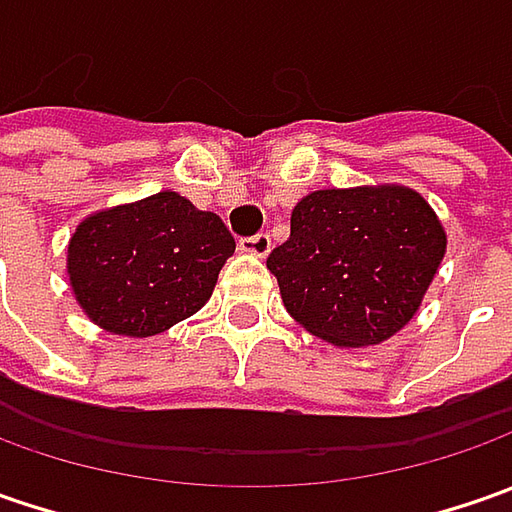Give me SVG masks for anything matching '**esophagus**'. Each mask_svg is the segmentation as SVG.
<instances>
[{
    "label": "esophagus",
    "instance_id": "esophagus-1",
    "mask_svg": "<svg viewBox=\"0 0 512 512\" xmlns=\"http://www.w3.org/2000/svg\"><path fill=\"white\" fill-rule=\"evenodd\" d=\"M239 247H242L245 253H250V256H267V253H270V247H273V242H270V236H267V233H256V236L239 239Z\"/></svg>",
    "mask_w": 512,
    "mask_h": 512
}]
</instances>
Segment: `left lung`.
Returning a JSON list of instances; mask_svg holds the SVG:
<instances>
[{"instance_id": "left-lung-1", "label": "left lung", "mask_w": 512, "mask_h": 512, "mask_svg": "<svg viewBox=\"0 0 512 512\" xmlns=\"http://www.w3.org/2000/svg\"><path fill=\"white\" fill-rule=\"evenodd\" d=\"M447 236L407 187L316 190L290 213V239L273 247L287 313L336 347L379 344L422 305Z\"/></svg>"}]
</instances>
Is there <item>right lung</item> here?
Wrapping results in <instances>:
<instances>
[{"label":"right lung","instance_id":"1","mask_svg":"<svg viewBox=\"0 0 512 512\" xmlns=\"http://www.w3.org/2000/svg\"><path fill=\"white\" fill-rule=\"evenodd\" d=\"M236 239L216 213L162 190L93 213L68 247L70 287L90 319L145 339L205 305Z\"/></svg>","mask_w":512,"mask_h":512}]
</instances>
